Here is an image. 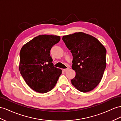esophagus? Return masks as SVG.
I'll use <instances>...</instances> for the list:
<instances>
[{
  "mask_svg": "<svg viewBox=\"0 0 121 121\" xmlns=\"http://www.w3.org/2000/svg\"><path fill=\"white\" fill-rule=\"evenodd\" d=\"M69 67H67L66 69H63V70H64V71H66V70H69Z\"/></svg>",
  "mask_w": 121,
  "mask_h": 121,
  "instance_id": "esophagus-1",
  "label": "esophagus"
}]
</instances>
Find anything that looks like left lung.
Returning <instances> with one entry per match:
<instances>
[{
  "mask_svg": "<svg viewBox=\"0 0 121 121\" xmlns=\"http://www.w3.org/2000/svg\"><path fill=\"white\" fill-rule=\"evenodd\" d=\"M62 40L73 57L72 68L76 76L72 84L81 92L93 90L106 66V48L95 37L82 32L64 36Z\"/></svg>",
  "mask_w": 121,
  "mask_h": 121,
  "instance_id": "obj_1",
  "label": "left lung"
}]
</instances>
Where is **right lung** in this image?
Wrapping results in <instances>:
<instances>
[{
	"label": "right lung",
	"instance_id": "1",
	"mask_svg": "<svg viewBox=\"0 0 121 121\" xmlns=\"http://www.w3.org/2000/svg\"><path fill=\"white\" fill-rule=\"evenodd\" d=\"M60 37L41 35L34 38L21 48L19 71L24 81L39 93L51 91L56 84L62 70L54 66L50 51Z\"/></svg>",
	"mask_w": 121,
	"mask_h": 121
}]
</instances>
